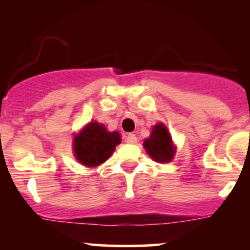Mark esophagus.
Instances as JSON below:
<instances>
[{
    "label": "esophagus",
    "instance_id": "obj_1",
    "mask_svg": "<svg viewBox=\"0 0 250 250\" xmlns=\"http://www.w3.org/2000/svg\"><path fill=\"white\" fill-rule=\"evenodd\" d=\"M125 141L128 143H136L137 142V137L135 134H128L127 136H125Z\"/></svg>",
    "mask_w": 250,
    "mask_h": 250
}]
</instances>
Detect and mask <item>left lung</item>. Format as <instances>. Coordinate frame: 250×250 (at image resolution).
Masks as SVG:
<instances>
[{"label":"left lung","mask_w":250,"mask_h":250,"mask_svg":"<svg viewBox=\"0 0 250 250\" xmlns=\"http://www.w3.org/2000/svg\"><path fill=\"white\" fill-rule=\"evenodd\" d=\"M143 147L154 161L160 163L170 162L176 151L170 134L163 123L154 125L150 136L143 141Z\"/></svg>","instance_id":"1"}]
</instances>
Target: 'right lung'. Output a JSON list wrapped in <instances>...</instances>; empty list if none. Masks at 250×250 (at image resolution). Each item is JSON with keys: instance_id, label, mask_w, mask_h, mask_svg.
<instances>
[{"instance_id": "obj_1", "label": "right lung", "mask_w": 250, "mask_h": 250, "mask_svg": "<svg viewBox=\"0 0 250 250\" xmlns=\"http://www.w3.org/2000/svg\"><path fill=\"white\" fill-rule=\"evenodd\" d=\"M121 143L119 131H108L102 123L90 122L75 135L73 150L76 160L85 167H97L105 162Z\"/></svg>"}]
</instances>
